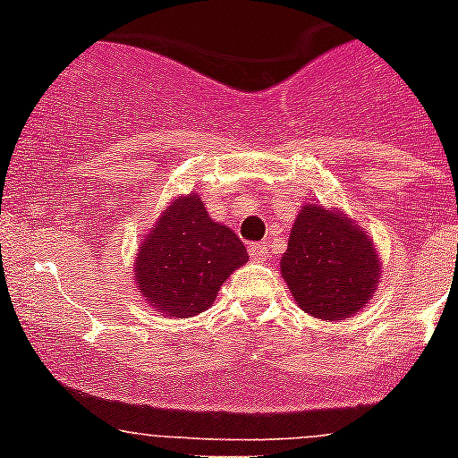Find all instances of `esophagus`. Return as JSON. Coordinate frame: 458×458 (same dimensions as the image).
<instances>
[{
	"label": "esophagus",
	"mask_w": 458,
	"mask_h": 458,
	"mask_svg": "<svg viewBox=\"0 0 458 458\" xmlns=\"http://www.w3.org/2000/svg\"><path fill=\"white\" fill-rule=\"evenodd\" d=\"M249 256H251L253 260H265V256H270V251H267V244H265V242L251 244V247H249Z\"/></svg>",
	"instance_id": "1"
}]
</instances>
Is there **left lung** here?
I'll return each instance as SVG.
<instances>
[{"mask_svg":"<svg viewBox=\"0 0 458 458\" xmlns=\"http://www.w3.org/2000/svg\"><path fill=\"white\" fill-rule=\"evenodd\" d=\"M379 256L366 230L337 209L305 205L282 256V276L302 312L342 321L359 312L379 284Z\"/></svg>","mask_w":458,"mask_h":458,"instance_id":"1","label":"left lung"}]
</instances>
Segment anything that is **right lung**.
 <instances>
[{
	"mask_svg": "<svg viewBox=\"0 0 458 458\" xmlns=\"http://www.w3.org/2000/svg\"><path fill=\"white\" fill-rule=\"evenodd\" d=\"M247 260L240 237L211 221L199 195H179L140 244L134 282L153 310L188 318L209 310L221 284Z\"/></svg>",
	"mask_w": 458,
	"mask_h": 458,
	"instance_id": "obj_1",
	"label": "right lung"
}]
</instances>
